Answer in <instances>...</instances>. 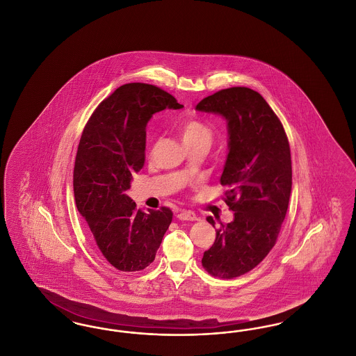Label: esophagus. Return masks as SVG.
Here are the masks:
<instances>
[{"mask_svg": "<svg viewBox=\"0 0 356 356\" xmlns=\"http://www.w3.org/2000/svg\"><path fill=\"white\" fill-rule=\"evenodd\" d=\"M177 219H180V220H196V213L192 212V211L183 209L177 213Z\"/></svg>", "mask_w": 356, "mask_h": 356, "instance_id": "obj_1", "label": "esophagus"}]
</instances>
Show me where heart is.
<instances>
[{
	"mask_svg": "<svg viewBox=\"0 0 356 356\" xmlns=\"http://www.w3.org/2000/svg\"><path fill=\"white\" fill-rule=\"evenodd\" d=\"M181 136H183V141L191 143V141H196V140H202L207 138L211 140V129L199 120L191 119L184 121V124L181 125Z\"/></svg>",
	"mask_w": 356,
	"mask_h": 356,
	"instance_id": "1",
	"label": "heart"
}]
</instances>
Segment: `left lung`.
<instances>
[{
  "instance_id": "1",
  "label": "left lung",
  "mask_w": 356,
  "mask_h": 356,
  "mask_svg": "<svg viewBox=\"0 0 356 356\" xmlns=\"http://www.w3.org/2000/svg\"><path fill=\"white\" fill-rule=\"evenodd\" d=\"M196 111L227 120L228 154L220 183L234 220L220 222L202 259L213 276L232 279L254 268L271 251L287 213L292 167L284 128L263 96L235 86L208 96ZM208 222L215 227L209 216Z\"/></svg>"
}]
</instances>
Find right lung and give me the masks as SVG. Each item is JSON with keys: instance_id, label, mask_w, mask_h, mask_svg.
Masks as SVG:
<instances>
[{"instance_id": "obj_1", "label": "right lung", "mask_w": 356, "mask_h": 356, "mask_svg": "<svg viewBox=\"0 0 356 356\" xmlns=\"http://www.w3.org/2000/svg\"><path fill=\"white\" fill-rule=\"evenodd\" d=\"M165 108L183 105L154 85H121L96 108L79 144L76 205L97 250L119 271H141L152 263L173 216L167 207L136 209L125 193L145 163L147 124Z\"/></svg>"}]
</instances>
